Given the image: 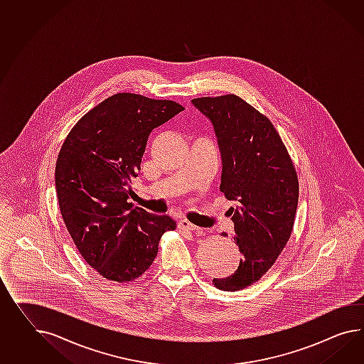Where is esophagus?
Here are the masks:
<instances>
[{
	"mask_svg": "<svg viewBox=\"0 0 364 364\" xmlns=\"http://www.w3.org/2000/svg\"><path fill=\"white\" fill-rule=\"evenodd\" d=\"M178 227H179V230H182V231H200L199 227H196V225L190 223L188 220H185V219L178 223Z\"/></svg>",
	"mask_w": 364,
	"mask_h": 364,
	"instance_id": "obj_1",
	"label": "esophagus"
}]
</instances>
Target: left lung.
<instances>
[{
	"instance_id": "left-lung-1",
	"label": "left lung",
	"mask_w": 364,
	"mask_h": 364,
	"mask_svg": "<svg viewBox=\"0 0 364 364\" xmlns=\"http://www.w3.org/2000/svg\"><path fill=\"white\" fill-rule=\"evenodd\" d=\"M191 103L214 125L223 162L220 191L237 202L231 219L242 257L232 276L213 280L218 289L236 291L260 280L285 248L299 205V177L273 124L242 97L205 96Z\"/></svg>"
}]
</instances>
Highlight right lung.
I'll return each instance as SVG.
<instances>
[{
    "mask_svg": "<svg viewBox=\"0 0 364 364\" xmlns=\"http://www.w3.org/2000/svg\"><path fill=\"white\" fill-rule=\"evenodd\" d=\"M183 109L173 100L112 95L75 124L60 148V214L82 257L107 280L139 279L156 259L162 235L177 227L168 215L149 214L128 198L150 132Z\"/></svg>",
    "mask_w": 364,
    "mask_h": 364,
    "instance_id": "1",
    "label": "right lung"
}]
</instances>
